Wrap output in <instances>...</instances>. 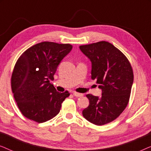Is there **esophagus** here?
<instances>
[{
	"mask_svg": "<svg viewBox=\"0 0 151 151\" xmlns=\"http://www.w3.org/2000/svg\"><path fill=\"white\" fill-rule=\"evenodd\" d=\"M73 96H76V97H82V96H83V94L80 93H77V92H73Z\"/></svg>",
	"mask_w": 151,
	"mask_h": 151,
	"instance_id": "obj_1",
	"label": "esophagus"
}]
</instances>
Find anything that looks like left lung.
I'll return each mask as SVG.
<instances>
[{
	"label": "left lung",
	"mask_w": 151,
	"mask_h": 151,
	"mask_svg": "<svg viewBox=\"0 0 151 151\" xmlns=\"http://www.w3.org/2000/svg\"><path fill=\"white\" fill-rule=\"evenodd\" d=\"M80 49L91 61V78L102 90L101 98L86 95L89 105L82 115L95 125L106 124L117 118L129 102L133 68L126 55L109 42L81 45Z\"/></svg>",
	"instance_id": "8db88e82"
}]
</instances>
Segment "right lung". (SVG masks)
I'll return each instance as SVG.
<instances>
[{
	"label": "right lung",
	"mask_w": 151,
	"mask_h": 151,
	"mask_svg": "<svg viewBox=\"0 0 151 151\" xmlns=\"http://www.w3.org/2000/svg\"><path fill=\"white\" fill-rule=\"evenodd\" d=\"M72 47L70 44L42 42L27 49L16 61L12 90L18 109L27 118L42 123L59 113L70 93L58 92L50 82Z\"/></svg>",
	"instance_id": "obj_1"
}]
</instances>
